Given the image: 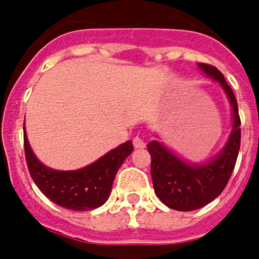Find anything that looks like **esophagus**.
I'll list each match as a JSON object with an SVG mask.
<instances>
[{
    "label": "esophagus",
    "instance_id": "1",
    "mask_svg": "<svg viewBox=\"0 0 259 259\" xmlns=\"http://www.w3.org/2000/svg\"><path fill=\"white\" fill-rule=\"evenodd\" d=\"M132 143H134V146L136 148V149H144V148L146 146L145 141H144L141 137H135Z\"/></svg>",
    "mask_w": 259,
    "mask_h": 259
}]
</instances>
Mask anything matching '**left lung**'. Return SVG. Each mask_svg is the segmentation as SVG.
Here are the masks:
<instances>
[{"label": "left lung", "mask_w": 259, "mask_h": 259, "mask_svg": "<svg viewBox=\"0 0 259 259\" xmlns=\"http://www.w3.org/2000/svg\"><path fill=\"white\" fill-rule=\"evenodd\" d=\"M198 66L224 89L232 106L233 127L222 152L205 164L185 163L155 140L146 145L152 157L150 172L155 193L166 206L179 211L200 209L223 192L236 164L241 141V120L233 91L218 68L207 63Z\"/></svg>", "instance_id": "8db88e82"}]
</instances>
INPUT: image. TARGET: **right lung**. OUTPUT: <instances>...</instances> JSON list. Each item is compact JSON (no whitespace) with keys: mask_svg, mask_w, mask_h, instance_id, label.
Instances as JSON below:
<instances>
[{"mask_svg":"<svg viewBox=\"0 0 259 259\" xmlns=\"http://www.w3.org/2000/svg\"><path fill=\"white\" fill-rule=\"evenodd\" d=\"M132 150V143L127 141L84 168L57 171L35 157L24 132V154L32 180L50 201L75 211L93 210L106 202L116 171Z\"/></svg>","mask_w":259,"mask_h":259,"instance_id":"1","label":"right lung"}]
</instances>
